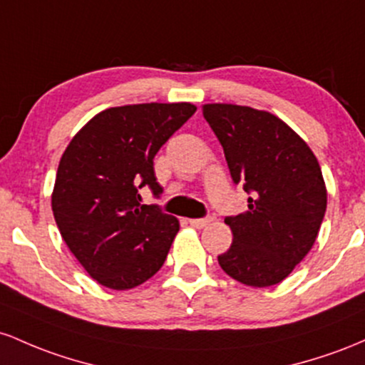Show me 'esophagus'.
<instances>
[{"label":"esophagus","mask_w":365,"mask_h":365,"mask_svg":"<svg viewBox=\"0 0 365 365\" xmlns=\"http://www.w3.org/2000/svg\"><path fill=\"white\" fill-rule=\"evenodd\" d=\"M210 222V219H190V224L196 229H202L207 226V224Z\"/></svg>","instance_id":"esophagus-1"}]
</instances>
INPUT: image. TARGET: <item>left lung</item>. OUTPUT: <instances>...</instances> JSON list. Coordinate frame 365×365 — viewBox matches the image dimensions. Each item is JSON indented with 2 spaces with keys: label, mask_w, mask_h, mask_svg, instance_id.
I'll list each match as a JSON object with an SVG mask.
<instances>
[{
  "label": "left lung",
  "mask_w": 365,
  "mask_h": 365,
  "mask_svg": "<svg viewBox=\"0 0 365 365\" xmlns=\"http://www.w3.org/2000/svg\"><path fill=\"white\" fill-rule=\"evenodd\" d=\"M235 184L248 196L245 214L226 217L232 243L219 265L232 279L267 288L288 277L315 243L327 193L312 150L288 124L250 106L203 105Z\"/></svg>",
  "instance_id": "1"
}]
</instances>
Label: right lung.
<instances>
[{
	"label": "right lung",
	"mask_w": 365,
	"mask_h": 365,
	"mask_svg": "<svg viewBox=\"0 0 365 365\" xmlns=\"http://www.w3.org/2000/svg\"><path fill=\"white\" fill-rule=\"evenodd\" d=\"M195 112L191 103L103 110L61 155L51 195L56 226L73 257L106 288H136L165 262L179 220L139 203V190L162 193L155 155Z\"/></svg>",
	"instance_id": "add662e5"
}]
</instances>
